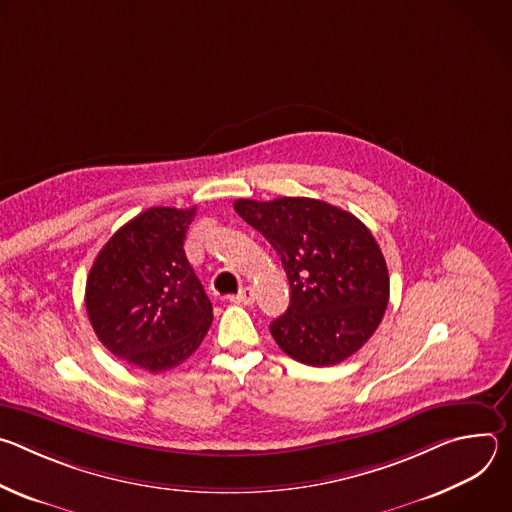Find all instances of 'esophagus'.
<instances>
[{
    "label": "esophagus",
    "instance_id": "esophagus-1",
    "mask_svg": "<svg viewBox=\"0 0 512 512\" xmlns=\"http://www.w3.org/2000/svg\"><path fill=\"white\" fill-rule=\"evenodd\" d=\"M253 300H255V294H253L251 287H245V289L239 291L237 296H231V298H229V302H233V304H243V306L253 304Z\"/></svg>",
    "mask_w": 512,
    "mask_h": 512
}]
</instances>
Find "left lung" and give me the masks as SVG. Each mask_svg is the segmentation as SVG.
I'll return each mask as SVG.
<instances>
[{
  "mask_svg": "<svg viewBox=\"0 0 512 512\" xmlns=\"http://www.w3.org/2000/svg\"><path fill=\"white\" fill-rule=\"evenodd\" d=\"M235 210L271 243L287 273V312L269 326L279 348L310 367H332L364 346L389 302L387 263L373 233L316 198H241Z\"/></svg>",
  "mask_w": 512,
  "mask_h": 512,
  "instance_id": "1",
  "label": "left lung"
}]
</instances>
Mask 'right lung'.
Returning <instances> with one entry per match:
<instances>
[{"label": "right lung", "mask_w": 512, "mask_h": 512, "mask_svg": "<svg viewBox=\"0 0 512 512\" xmlns=\"http://www.w3.org/2000/svg\"><path fill=\"white\" fill-rule=\"evenodd\" d=\"M192 208L154 206L123 225L99 251L85 306L97 338L148 371L178 367L204 340L212 304L184 253Z\"/></svg>", "instance_id": "add662e5"}]
</instances>
